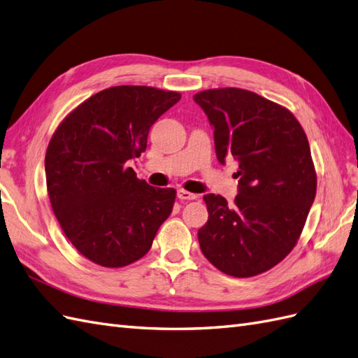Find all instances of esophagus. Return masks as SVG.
Wrapping results in <instances>:
<instances>
[{
	"instance_id": "34e87169",
	"label": "esophagus",
	"mask_w": 358,
	"mask_h": 358,
	"mask_svg": "<svg viewBox=\"0 0 358 358\" xmlns=\"http://www.w3.org/2000/svg\"><path fill=\"white\" fill-rule=\"evenodd\" d=\"M177 198L181 199V201H190V199H195L196 195H195V194H190V192H187V190L180 189V190L177 192Z\"/></svg>"
}]
</instances>
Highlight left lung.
<instances>
[{"label":"left lung","mask_w":358,"mask_h":358,"mask_svg":"<svg viewBox=\"0 0 358 358\" xmlns=\"http://www.w3.org/2000/svg\"><path fill=\"white\" fill-rule=\"evenodd\" d=\"M195 103L213 128L215 151L239 163L237 195L204 201L208 221L198 230L206 259L231 277H254L295 246L316 195V173L302 127L287 108L254 92H199Z\"/></svg>","instance_id":"obj_1"}]
</instances>
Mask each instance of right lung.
Returning <instances> with one entry per match:
<instances>
[{
	"label": "right lung",
	"mask_w": 358,
	"mask_h": 358,
	"mask_svg": "<svg viewBox=\"0 0 358 358\" xmlns=\"http://www.w3.org/2000/svg\"><path fill=\"white\" fill-rule=\"evenodd\" d=\"M180 98L146 86L108 87L52 136L45 155L52 212L78 252L99 266L142 259L172 212L176 190L139 180L128 162L145 152L151 125Z\"/></svg>",
	"instance_id": "right-lung-1"
}]
</instances>
